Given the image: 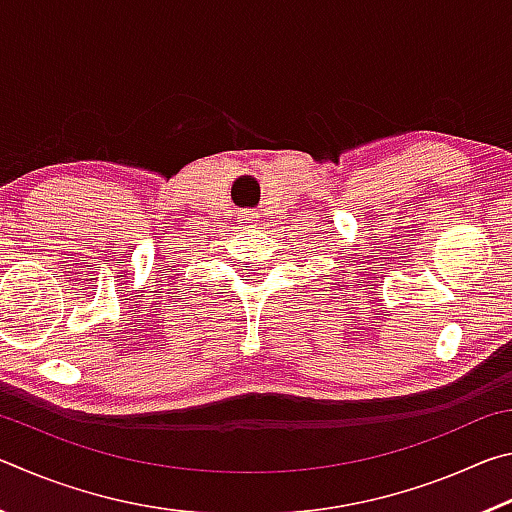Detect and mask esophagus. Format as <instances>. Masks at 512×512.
I'll use <instances>...</instances> for the list:
<instances>
[{
	"label": "esophagus",
	"mask_w": 512,
	"mask_h": 512,
	"mask_svg": "<svg viewBox=\"0 0 512 512\" xmlns=\"http://www.w3.org/2000/svg\"><path fill=\"white\" fill-rule=\"evenodd\" d=\"M257 219V214L253 212V210H244V212H239V221L241 223H246V225H250Z\"/></svg>",
	"instance_id": "obj_1"
}]
</instances>
